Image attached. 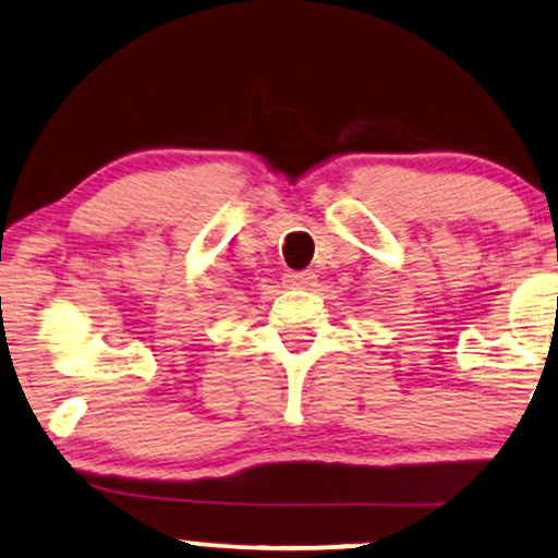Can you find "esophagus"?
I'll return each instance as SVG.
<instances>
[{"instance_id":"obj_1","label":"esophagus","mask_w":558,"mask_h":558,"mask_svg":"<svg viewBox=\"0 0 558 558\" xmlns=\"http://www.w3.org/2000/svg\"><path fill=\"white\" fill-rule=\"evenodd\" d=\"M286 286L308 291V288L316 286V275L314 272H286Z\"/></svg>"}]
</instances>
